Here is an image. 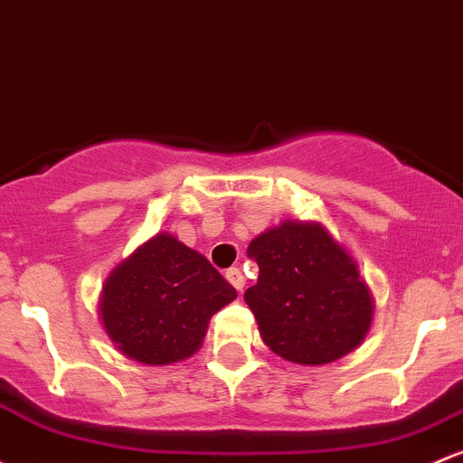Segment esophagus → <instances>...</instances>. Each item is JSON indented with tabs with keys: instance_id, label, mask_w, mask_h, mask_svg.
<instances>
[{
	"instance_id": "esophagus-1",
	"label": "esophagus",
	"mask_w": 463,
	"mask_h": 463,
	"mask_svg": "<svg viewBox=\"0 0 463 463\" xmlns=\"http://www.w3.org/2000/svg\"><path fill=\"white\" fill-rule=\"evenodd\" d=\"M226 279H228V283H231V286L237 289V292H241L243 283H246V279H243V274H241L240 268H228Z\"/></svg>"
}]
</instances>
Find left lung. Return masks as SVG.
Here are the masks:
<instances>
[{
    "label": "left lung",
    "mask_w": 463,
    "mask_h": 463,
    "mask_svg": "<svg viewBox=\"0 0 463 463\" xmlns=\"http://www.w3.org/2000/svg\"><path fill=\"white\" fill-rule=\"evenodd\" d=\"M259 279L246 289L263 343L283 360L327 364L367 336L373 297L358 266L318 222H283L248 246Z\"/></svg>",
    "instance_id": "obj_1"
}]
</instances>
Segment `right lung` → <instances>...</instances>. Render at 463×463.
Segmentation results:
<instances>
[{"label": "right lung", "instance_id": "right-lung-1", "mask_svg": "<svg viewBox=\"0 0 463 463\" xmlns=\"http://www.w3.org/2000/svg\"><path fill=\"white\" fill-rule=\"evenodd\" d=\"M235 298V288L204 255L157 232L111 270L99 309L127 358L171 364L202 347L213 314Z\"/></svg>", "mask_w": 463, "mask_h": 463}]
</instances>
